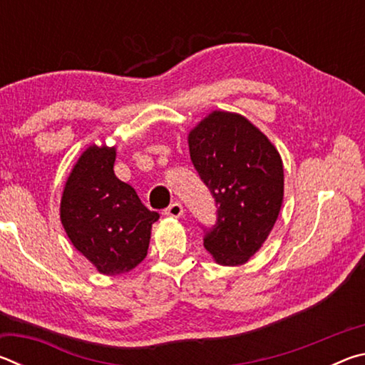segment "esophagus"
Masks as SVG:
<instances>
[{
	"instance_id": "obj_1",
	"label": "esophagus",
	"mask_w": 365,
	"mask_h": 365,
	"mask_svg": "<svg viewBox=\"0 0 365 365\" xmlns=\"http://www.w3.org/2000/svg\"><path fill=\"white\" fill-rule=\"evenodd\" d=\"M164 214L169 215V217H180L183 214V206L180 202H172L168 209H164Z\"/></svg>"
}]
</instances>
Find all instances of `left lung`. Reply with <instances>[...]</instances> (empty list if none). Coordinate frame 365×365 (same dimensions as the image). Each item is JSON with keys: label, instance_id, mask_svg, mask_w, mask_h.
I'll return each instance as SVG.
<instances>
[{"label": "left lung", "instance_id": "obj_1", "mask_svg": "<svg viewBox=\"0 0 365 365\" xmlns=\"http://www.w3.org/2000/svg\"><path fill=\"white\" fill-rule=\"evenodd\" d=\"M190 158L217 206L205 248L220 265H242L267 240L283 202L277 148L246 117L214 110L188 133Z\"/></svg>", "mask_w": 365, "mask_h": 365}]
</instances>
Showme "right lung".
Segmentation results:
<instances>
[{
	"instance_id": "add662e5",
	"label": "right lung",
	"mask_w": 365,
	"mask_h": 365,
	"mask_svg": "<svg viewBox=\"0 0 365 365\" xmlns=\"http://www.w3.org/2000/svg\"><path fill=\"white\" fill-rule=\"evenodd\" d=\"M115 148L82 153L61 197V222L78 252L104 275H120L143 261L159 214L114 174Z\"/></svg>"
}]
</instances>
